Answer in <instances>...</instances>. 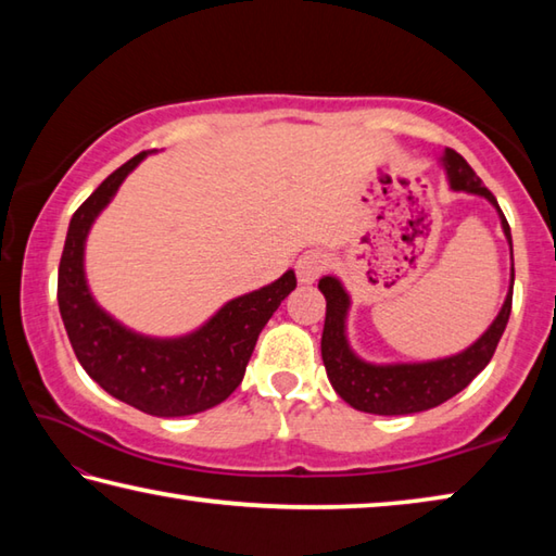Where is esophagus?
Masks as SVG:
<instances>
[{"label": "esophagus", "instance_id": "obj_1", "mask_svg": "<svg viewBox=\"0 0 556 556\" xmlns=\"http://www.w3.org/2000/svg\"><path fill=\"white\" fill-rule=\"evenodd\" d=\"M325 253H319V251H305L303 256L298 258V263H295V268H298V280L303 286H313L315 280L323 276V270H325Z\"/></svg>", "mask_w": 556, "mask_h": 556}]
</instances>
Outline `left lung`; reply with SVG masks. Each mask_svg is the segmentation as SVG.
Here are the masks:
<instances>
[{"mask_svg": "<svg viewBox=\"0 0 556 556\" xmlns=\"http://www.w3.org/2000/svg\"><path fill=\"white\" fill-rule=\"evenodd\" d=\"M442 168L454 192H469L489 200L501 217V227L505 239L510 243L513 256V237L489 188H483L481 178L466 163L459 153L444 149ZM513 283L515 268H510V288L503 300L501 313L495 315L489 329L469 344L459 354L432 358V362H397V364H374L358 356L346 337V317L352 307L346 288L337 276H325L319 280V290L327 300V317L323 332V362L327 368V378L342 401L362 413L371 415H413L430 410L462 393L476 376H479L493 358L495 346L505 332L513 305Z\"/></svg>", "mask_w": 556, "mask_h": 556, "instance_id": "8db88e82", "label": "left lung"}]
</instances>
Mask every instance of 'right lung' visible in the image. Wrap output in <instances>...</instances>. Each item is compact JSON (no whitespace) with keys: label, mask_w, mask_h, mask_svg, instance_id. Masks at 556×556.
I'll use <instances>...</instances> for the list:
<instances>
[{"label":"right lung","mask_w":556,"mask_h":556,"mask_svg":"<svg viewBox=\"0 0 556 556\" xmlns=\"http://www.w3.org/2000/svg\"><path fill=\"white\" fill-rule=\"evenodd\" d=\"M149 151L116 168L73 214L61 266L58 307L77 362L116 401L155 417L194 415L237 391L261 329L293 293L295 270L224 303L182 337L134 332L97 303L85 276V243L94 219Z\"/></svg>","instance_id":"1"}]
</instances>
